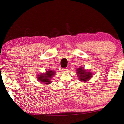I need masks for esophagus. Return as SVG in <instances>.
I'll return each mask as SVG.
<instances>
[{"label":"esophagus","instance_id":"34e87169","mask_svg":"<svg viewBox=\"0 0 124 124\" xmlns=\"http://www.w3.org/2000/svg\"><path fill=\"white\" fill-rule=\"evenodd\" d=\"M68 70V68H65L62 69V70L63 71V72H66V71H67V70Z\"/></svg>","mask_w":124,"mask_h":124}]
</instances>
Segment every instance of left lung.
Instances as JSON below:
<instances>
[{
  "label": "left lung",
  "instance_id": "left-lung-1",
  "mask_svg": "<svg viewBox=\"0 0 124 124\" xmlns=\"http://www.w3.org/2000/svg\"><path fill=\"white\" fill-rule=\"evenodd\" d=\"M77 73L78 75L79 78L82 81H86L90 78H91L92 73L90 72H86V70L83 69V67L78 69Z\"/></svg>",
  "mask_w": 124,
  "mask_h": 124
}]
</instances>
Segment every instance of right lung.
Segmentation results:
<instances>
[{
  "mask_svg": "<svg viewBox=\"0 0 124 124\" xmlns=\"http://www.w3.org/2000/svg\"><path fill=\"white\" fill-rule=\"evenodd\" d=\"M54 71H52L49 70V71H46V73L44 74H40L38 75V79L41 82L45 84H48L51 83V79L52 76L54 75Z\"/></svg>",
  "mask_w": 124,
  "mask_h": 124,
  "instance_id": "right-lung-1",
  "label": "right lung"
}]
</instances>
